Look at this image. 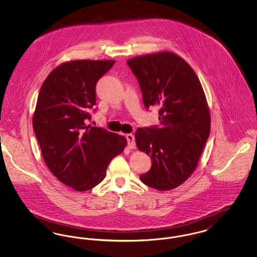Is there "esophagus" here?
Returning <instances> with one entry per match:
<instances>
[{
	"label": "esophagus",
	"mask_w": 257,
	"mask_h": 257,
	"mask_svg": "<svg viewBox=\"0 0 257 257\" xmlns=\"http://www.w3.org/2000/svg\"><path fill=\"white\" fill-rule=\"evenodd\" d=\"M126 140H127V144L128 147L130 149H133L135 147V137L134 135L127 134L126 135Z\"/></svg>",
	"instance_id": "34e87169"
}]
</instances>
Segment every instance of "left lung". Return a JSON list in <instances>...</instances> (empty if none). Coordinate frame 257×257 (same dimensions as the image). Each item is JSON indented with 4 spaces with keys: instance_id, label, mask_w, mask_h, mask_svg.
Wrapping results in <instances>:
<instances>
[{
    "instance_id": "left-lung-1",
    "label": "left lung",
    "mask_w": 257,
    "mask_h": 257,
    "mask_svg": "<svg viewBox=\"0 0 257 257\" xmlns=\"http://www.w3.org/2000/svg\"><path fill=\"white\" fill-rule=\"evenodd\" d=\"M147 110L159 109V124L138 128L137 147L150 156L151 169L140 175L144 184L169 191L196 170L210 135V112L201 84L179 56L161 52L127 61Z\"/></svg>"
}]
</instances>
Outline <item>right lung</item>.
Listing matches in <instances>:
<instances>
[{"instance_id": "right-lung-1", "label": "right lung", "mask_w": 257, "mask_h": 257, "mask_svg": "<svg viewBox=\"0 0 257 257\" xmlns=\"http://www.w3.org/2000/svg\"><path fill=\"white\" fill-rule=\"evenodd\" d=\"M114 61L80 60L62 63L48 75L37 97L34 131L43 159L64 185L79 192L106 177L110 161L127 142L123 136L90 126L95 86Z\"/></svg>"}]
</instances>
